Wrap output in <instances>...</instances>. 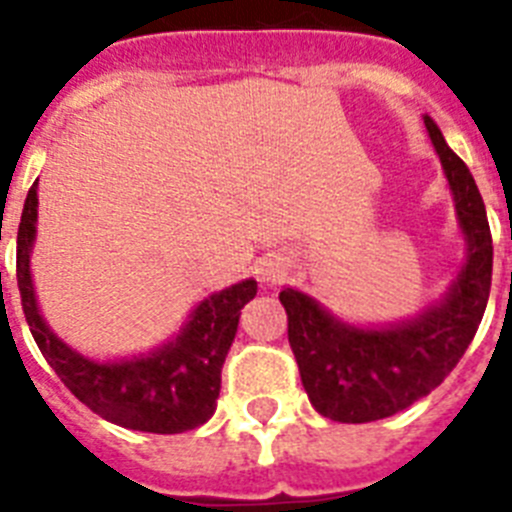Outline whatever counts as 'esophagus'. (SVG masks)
Wrapping results in <instances>:
<instances>
[{"label": "esophagus", "instance_id": "34e87169", "mask_svg": "<svg viewBox=\"0 0 512 512\" xmlns=\"http://www.w3.org/2000/svg\"><path fill=\"white\" fill-rule=\"evenodd\" d=\"M259 274L264 282H279V279L284 277V269L282 264H277V261H261Z\"/></svg>", "mask_w": 512, "mask_h": 512}]
</instances>
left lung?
Returning a JSON list of instances; mask_svg holds the SVG:
<instances>
[{"label":"left lung","mask_w":512,"mask_h":512,"mask_svg":"<svg viewBox=\"0 0 512 512\" xmlns=\"http://www.w3.org/2000/svg\"><path fill=\"white\" fill-rule=\"evenodd\" d=\"M425 128L454 192L469 256L449 295L410 323L364 330L343 325L312 297L282 289L287 338L312 408L338 423L390 418L433 392L477 333L492 282V233L467 164L446 146L431 117Z\"/></svg>","instance_id":"1"}]
</instances>
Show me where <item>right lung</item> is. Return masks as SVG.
<instances>
[{
  "label": "right lung",
  "mask_w": 512,
  "mask_h": 512,
  "mask_svg": "<svg viewBox=\"0 0 512 512\" xmlns=\"http://www.w3.org/2000/svg\"><path fill=\"white\" fill-rule=\"evenodd\" d=\"M38 220V182L27 192L17 230V287L40 354L92 413L143 433H184L207 423L220 395V369L238 330V318L259 284H241L197 305L176 341L140 359L97 364L53 336L40 318L30 279V248Z\"/></svg>",
  "instance_id": "1"
}]
</instances>
